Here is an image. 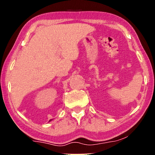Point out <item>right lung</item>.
Listing matches in <instances>:
<instances>
[{
    "mask_svg": "<svg viewBox=\"0 0 155 155\" xmlns=\"http://www.w3.org/2000/svg\"><path fill=\"white\" fill-rule=\"evenodd\" d=\"M50 120H49V121H50Z\"/></svg>",
    "mask_w": 155,
    "mask_h": 155,
    "instance_id": "1",
    "label": "right lung"
}]
</instances>
